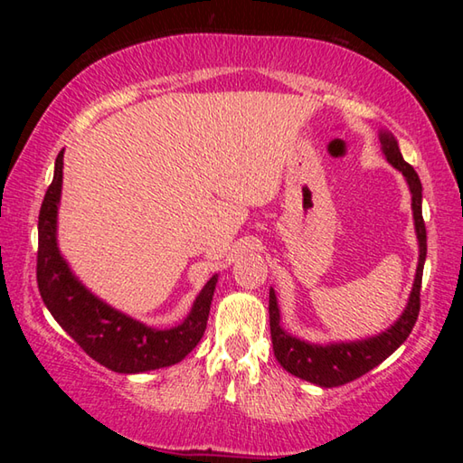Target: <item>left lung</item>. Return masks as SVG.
<instances>
[{"label":"left lung","instance_id":"left-lung-1","mask_svg":"<svg viewBox=\"0 0 463 463\" xmlns=\"http://www.w3.org/2000/svg\"><path fill=\"white\" fill-rule=\"evenodd\" d=\"M382 153L386 155V161L392 167L401 171L412 195V218H414V232L419 241V265L414 273L412 289L406 302L402 315L392 323L386 331L359 341H336V343H310L302 341L298 336L284 331L279 325V307L273 288L269 289V326H271V343L273 355L296 378H302L310 383H317L320 388L343 386V383L362 378L364 373L380 365L383 359L390 357L394 351L406 341L411 335L414 323H417L420 310V281L422 268L427 260V231L425 221H422V185L409 163L402 159L398 140L388 130H380Z\"/></svg>","mask_w":463,"mask_h":463}]
</instances>
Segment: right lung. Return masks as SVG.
Masks as SVG:
<instances>
[{"label": "right lung", "instance_id": "obj_1", "mask_svg": "<svg viewBox=\"0 0 463 463\" xmlns=\"http://www.w3.org/2000/svg\"><path fill=\"white\" fill-rule=\"evenodd\" d=\"M62 190V151L54 161L52 184L38 214L36 279L52 318L77 345L108 370L143 373L169 367L190 354L206 331L218 276L195 296L190 315L171 328H153L91 294L59 250L57 216Z\"/></svg>", "mask_w": 463, "mask_h": 463}]
</instances>
